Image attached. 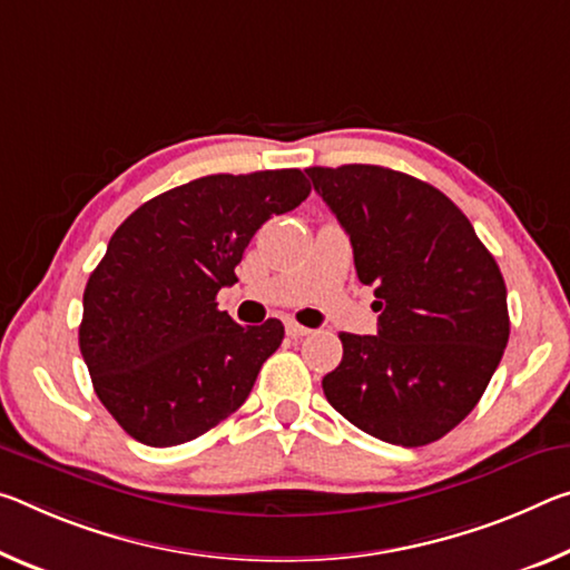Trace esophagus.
<instances>
[{
	"label": "esophagus",
	"mask_w": 570,
	"mask_h": 570,
	"mask_svg": "<svg viewBox=\"0 0 570 570\" xmlns=\"http://www.w3.org/2000/svg\"><path fill=\"white\" fill-rule=\"evenodd\" d=\"M312 330L309 327H302L299 322H294V320H286V334L288 337H306V334H309Z\"/></svg>",
	"instance_id": "1"
}]
</instances>
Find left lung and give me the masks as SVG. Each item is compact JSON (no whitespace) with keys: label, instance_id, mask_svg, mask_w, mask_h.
Segmentation results:
<instances>
[{"label":"left lung","instance_id":"1","mask_svg":"<svg viewBox=\"0 0 570 570\" xmlns=\"http://www.w3.org/2000/svg\"><path fill=\"white\" fill-rule=\"evenodd\" d=\"M375 286L377 334L342 332L332 409L370 436L426 446L480 403L510 337L500 266L444 193L377 165L309 167Z\"/></svg>","mask_w":570,"mask_h":570}]
</instances>
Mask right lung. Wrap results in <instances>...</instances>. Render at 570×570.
<instances>
[{"instance_id": "right-lung-1", "label": "right lung", "mask_w": 570, "mask_h": 570, "mask_svg": "<svg viewBox=\"0 0 570 570\" xmlns=\"http://www.w3.org/2000/svg\"><path fill=\"white\" fill-rule=\"evenodd\" d=\"M312 193L302 169L207 175L137 207L108 240L78 330L94 391L131 439L177 446L246 403L284 324L240 327L215 296L271 215Z\"/></svg>"}]
</instances>
